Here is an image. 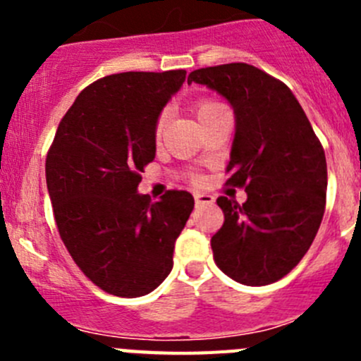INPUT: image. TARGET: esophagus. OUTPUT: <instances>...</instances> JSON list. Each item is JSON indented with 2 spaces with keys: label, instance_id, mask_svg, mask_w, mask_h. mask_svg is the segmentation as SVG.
I'll return each instance as SVG.
<instances>
[{
  "label": "esophagus",
  "instance_id": "1",
  "mask_svg": "<svg viewBox=\"0 0 361 361\" xmlns=\"http://www.w3.org/2000/svg\"><path fill=\"white\" fill-rule=\"evenodd\" d=\"M193 197H195L197 206H204V204L215 202V199H213L212 195H208V193H193Z\"/></svg>",
  "mask_w": 361,
  "mask_h": 361
}]
</instances>
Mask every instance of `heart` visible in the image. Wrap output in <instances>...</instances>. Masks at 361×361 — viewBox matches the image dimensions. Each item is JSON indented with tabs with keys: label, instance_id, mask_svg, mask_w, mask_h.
I'll return each mask as SVG.
<instances>
[{
	"label": "heart",
	"instance_id": "heart-1",
	"mask_svg": "<svg viewBox=\"0 0 361 361\" xmlns=\"http://www.w3.org/2000/svg\"><path fill=\"white\" fill-rule=\"evenodd\" d=\"M219 108H222V104L215 103V101H200V103L195 104V114H197V119H202V117L209 116V114H213L215 110H219ZM164 119L166 116H162L161 119H159L157 123V133H161V128L162 124H164Z\"/></svg>",
	"mask_w": 361,
	"mask_h": 361
}]
</instances>
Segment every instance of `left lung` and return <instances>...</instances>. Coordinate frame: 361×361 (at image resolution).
Masks as SVG:
<instances>
[{
    "instance_id": "obj_1",
    "label": "left lung",
    "mask_w": 361,
    "mask_h": 361,
    "mask_svg": "<svg viewBox=\"0 0 361 361\" xmlns=\"http://www.w3.org/2000/svg\"><path fill=\"white\" fill-rule=\"evenodd\" d=\"M199 82L231 104L235 139L228 184L245 188L238 204L219 197L224 226L213 258L229 279L267 286L286 276L317 237L325 212L327 162L300 103L279 79L245 63L199 68Z\"/></svg>"
}]
</instances>
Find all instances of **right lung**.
<instances>
[{
	"mask_svg": "<svg viewBox=\"0 0 361 361\" xmlns=\"http://www.w3.org/2000/svg\"><path fill=\"white\" fill-rule=\"evenodd\" d=\"M186 70L123 72L86 86L57 126L47 155V188L70 257L95 286L135 298L173 267L175 240L193 212L188 191L149 202L137 191L155 159L162 108Z\"/></svg>",
	"mask_w": 361,
	"mask_h": 361,
	"instance_id": "right-lung-1",
	"label": "right lung"
}]
</instances>
